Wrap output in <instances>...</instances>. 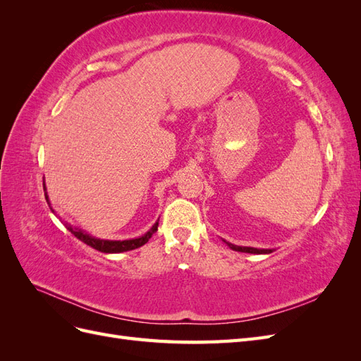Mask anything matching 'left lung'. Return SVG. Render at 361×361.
Masks as SVG:
<instances>
[{"mask_svg":"<svg viewBox=\"0 0 361 361\" xmlns=\"http://www.w3.org/2000/svg\"><path fill=\"white\" fill-rule=\"evenodd\" d=\"M227 245L231 247L232 250L235 251H243V253H255V255H267V253H271L272 250H259V248H251V247H238V245H233V244H228Z\"/></svg>","mask_w":361,"mask_h":361,"instance_id":"obj_1","label":"left lung"}]
</instances>
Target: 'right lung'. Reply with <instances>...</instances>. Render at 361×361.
Listing matches in <instances>:
<instances>
[{"label":"right lung","instance_id":"obj_1","mask_svg":"<svg viewBox=\"0 0 361 361\" xmlns=\"http://www.w3.org/2000/svg\"><path fill=\"white\" fill-rule=\"evenodd\" d=\"M45 197H47V194H45ZM47 200H48V197H47ZM68 228L75 235V238H78L80 241H82L89 247L101 251V253H122V251L135 250L141 245H145L150 239V236L158 231V223H155V226L152 227L146 235H143L141 238H135V239H128V241H105V239H96L90 235H85L81 231H78V228H72L71 226Z\"/></svg>","mask_w":361,"mask_h":361}]
</instances>
